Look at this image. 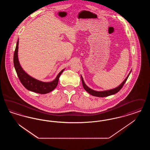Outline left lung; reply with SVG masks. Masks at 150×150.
I'll return each instance as SVG.
<instances>
[{
	"label": "left lung",
	"mask_w": 150,
	"mask_h": 150,
	"mask_svg": "<svg viewBox=\"0 0 150 150\" xmlns=\"http://www.w3.org/2000/svg\"><path fill=\"white\" fill-rule=\"evenodd\" d=\"M129 75H130V74H129L128 76L127 77V78L124 80V81L121 83L120 86H117V88L113 89H111V90L106 91H102V92H97V91H95L94 90L91 89V88H89V87H88L87 86H86V84H85L84 81V80H83L82 76H81V81H82V84H83V87H84V89L86 90V92H88V93L91 94V95L94 96H96V97H107V96H111V95L114 94L115 93H117L121 89V88H122V86L124 85V84L125 83L127 80L128 78Z\"/></svg>",
	"instance_id": "8db88e82"
}]
</instances>
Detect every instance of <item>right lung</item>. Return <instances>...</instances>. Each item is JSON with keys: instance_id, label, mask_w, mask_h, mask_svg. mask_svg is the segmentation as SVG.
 Here are the masks:
<instances>
[{"instance_id": "obj_1", "label": "right lung", "mask_w": 150, "mask_h": 150, "mask_svg": "<svg viewBox=\"0 0 150 150\" xmlns=\"http://www.w3.org/2000/svg\"><path fill=\"white\" fill-rule=\"evenodd\" d=\"M18 45V40L17 42L16 49L14 50L13 63L16 71L17 72V76L20 79L22 84L28 90L35 93L46 94L52 91L57 86L59 78L62 73V72L64 71V69L58 74L56 78L53 81L50 83L42 82L31 77L23 70L20 64H19L17 56Z\"/></svg>"}]
</instances>
